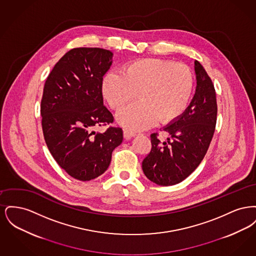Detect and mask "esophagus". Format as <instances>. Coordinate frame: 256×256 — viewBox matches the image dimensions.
Masks as SVG:
<instances>
[{
  "mask_svg": "<svg viewBox=\"0 0 256 256\" xmlns=\"http://www.w3.org/2000/svg\"><path fill=\"white\" fill-rule=\"evenodd\" d=\"M136 134H134V132H130V130H124V137L126 138V139H130V138H132V137H134Z\"/></svg>",
  "mask_w": 256,
  "mask_h": 256,
  "instance_id": "34e87169",
  "label": "esophagus"
}]
</instances>
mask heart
Masks as SVG:
<instances>
[{
  "instance_id": "b5f03b06",
  "label": "heart",
  "mask_w": 256,
  "mask_h": 256,
  "mask_svg": "<svg viewBox=\"0 0 256 256\" xmlns=\"http://www.w3.org/2000/svg\"><path fill=\"white\" fill-rule=\"evenodd\" d=\"M121 73L110 72L104 76L102 93L115 111L122 110L137 94L139 102L117 117L126 130H142L156 121L170 124L187 108L194 89V76L185 64L142 58L124 64Z\"/></svg>"
}]
</instances>
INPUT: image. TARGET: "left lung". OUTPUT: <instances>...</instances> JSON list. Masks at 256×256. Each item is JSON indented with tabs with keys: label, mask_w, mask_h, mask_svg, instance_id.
Wrapping results in <instances>:
<instances>
[{
	"label": "left lung",
	"mask_w": 256,
	"mask_h": 256,
	"mask_svg": "<svg viewBox=\"0 0 256 256\" xmlns=\"http://www.w3.org/2000/svg\"><path fill=\"white\" fill-rule=\"evenodd\" d=\"M196 89L190 106L163 132L169 135L161 142L150 134L152 148L142 162L146 178L161 186L182 182L206 154L217 122V98L214 84L202 65L195 61Z\"/></svg>",
	"instance_id": "left-lung-1"
}]
</instances>
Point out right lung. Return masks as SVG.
<instances>
[{
  "instance_id": "1",
  "label": "right lung",
  "mask_w": 256,
  "mask_h": 256,
  "mask_svg": "<svg viewBox=\"0 0 256 256\" xmlns=\"http://www.w3.org/2000/svg\"><path fill=\"white\" fill-rule=\"evenodd\" d=\"M112 54L100 48L70 50L54 65L43 89L40 112L45 142L61 168L82 182L108 170L113 150L122 141L120 128L94 132L114 121L102 93Z\"/></svg>"
}]
</instances>
